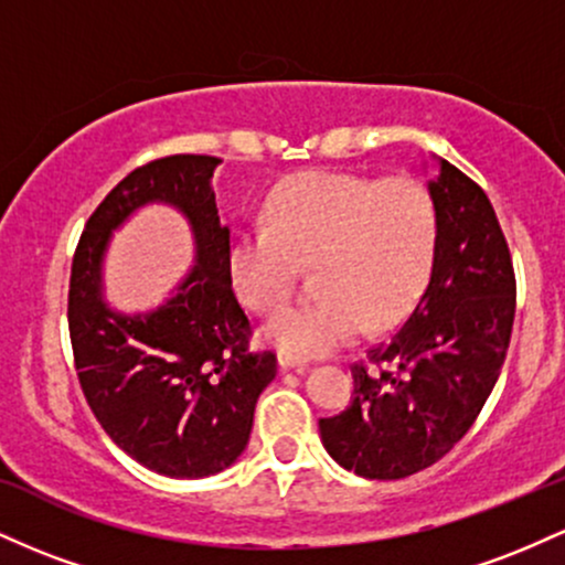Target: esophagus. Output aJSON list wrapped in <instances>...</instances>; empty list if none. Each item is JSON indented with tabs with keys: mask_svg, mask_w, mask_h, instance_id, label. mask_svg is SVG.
Segmentation results:
<instances>
[{
	"mask_svg": "<svg viewBox=\"0 0 565 565\" xmlns=\"http://www.w3.org/2000/svg\"><path fill=\"white\" fill-rule=\"evenodd\" d=\"M308 364H310V361L302 359V355L287 353V350H281V353H278V366H281V369H295V372H305Z\"/></svg>",
	"mask_w": 565,
	"mask_h": 565,
	"instance_id": "1",
	"label": "esophagus"
}]
</instances>
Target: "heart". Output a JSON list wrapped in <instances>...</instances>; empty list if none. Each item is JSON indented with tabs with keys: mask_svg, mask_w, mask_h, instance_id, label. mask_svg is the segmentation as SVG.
Instances as JSON below:
<instances>
[{
	"mask_svg": "<svg viewBox=\"0 0 565 565\" xmlns=\"http://www.w3.org/2000/svg\"><path fill=\"white\" fill-rule=\"evenodd\" d=\"M436 231V204L414 178L291 174L268 193L265 223L233 233L231 287L246 308L270 313L313 265L321 295L278 310L263 334L302 359L323 355L366 321L382 332L406 319L430 276Z\"/></svg>",
	"mask_w": 565,
	"mask_h": 565,
	"instance_id": "obj_1",
	"label": "heart"
}]
</instances>
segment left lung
Listing matches in <instances>:
<instances>
[{
  "instance_id": "obj_1",
  "label": "left lung",
  "mask_w": 565,
  "mask_h": 565,
  "mask_svg": "<svg viewBox=\"0 0 565 565\" xmlns=\"http://www.w3.org/2000/svg\"><path fill=\"white\" fill-rule=\"evenodd\" d=\"M427 183L436 252L425 295L369 364H353L350 406L319 419L337 465L398 481L451 451L494 391L515 319V274L489 196L438 159Z\"/></svg>"
}]
</instances>
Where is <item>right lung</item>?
I'll return each instance as SVG.
<instances>
[{
  "instance_id": "right-lung-1",
  "label": "right lung",
  "mask_w": 565,
  "mask_h": 565,
  "mask_svg": "<svg viewBox=\"0 0 565 565\" xmlns=\"http://www.w3.org/2000/svg\"><path fill=\"white\" fill-rule=\"evenodd\" d=\"M217 164L174 153L129 172L89 215L71 263L68 332L84 398L121 451L167 478L236 462L276 377V353L249 350V319L231 287ZM146 203H170L189 220L198 265L157 311L127 317L102 297V257L110 233Z\"/></svg>"
}]
</instances>
